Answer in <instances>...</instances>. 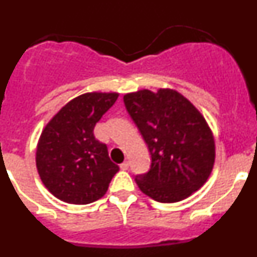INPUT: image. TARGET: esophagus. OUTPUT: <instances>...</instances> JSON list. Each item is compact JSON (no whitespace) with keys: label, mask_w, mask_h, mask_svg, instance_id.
Segmentation results:
<instances>
[{"label":"esophagus","mask_w":257,"mask_h":257,"mask_svg":"<svg viewBox=\"0 0 257 257\" xmlns=\"http://www.w3.org/2000/svg\"><path fill=\"white\" fill-rule=\"evenodd\" d=\"M128 162H123V163H121V165H119V167H121V170H123V171H126V170H128Z\"/></svg>","instance_id":"1"}]
</instances>
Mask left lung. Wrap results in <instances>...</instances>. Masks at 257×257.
Returning a JSON list of instances; mask_svg holds the SVG:
<instances>
[{"label":"left lung","instance_id":"1","mask_svg":"<svg viewBox=\"0 0 257 257\" xmlns=\"http://www.w3.org/2000/svg\"><path fill=\"white\" fill-rule=\"evenodd\" d=\"M123 101L151 152V170L135 179L140 190L162 203L192 196L215 163V140L205 117L171 88H144L126 94Z\"/></svg>","mask_w":257,"mask_h":257}]
</instances>
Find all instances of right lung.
I'll list each match as a JSON object with an SVG mask.
<instances>
[{
	"mask_svg": "<svg viewBox=\"0 0 257 257\" xmlns=\"http://www.w3.org/2000/svg\"><path fill=\"white\" fill-rule=\"evenodd\" d=\"M117 92H86L50 119L36 151V166L52 196L72 205L97 201L119 167L106 145L95 139L94 127L117 100Z\"/></svg>",
	"mask_w": 257,
	"mask_h": 257,
	"instance_id": "right-lung-1",
	"label": "right lung"
}]
</instances>
